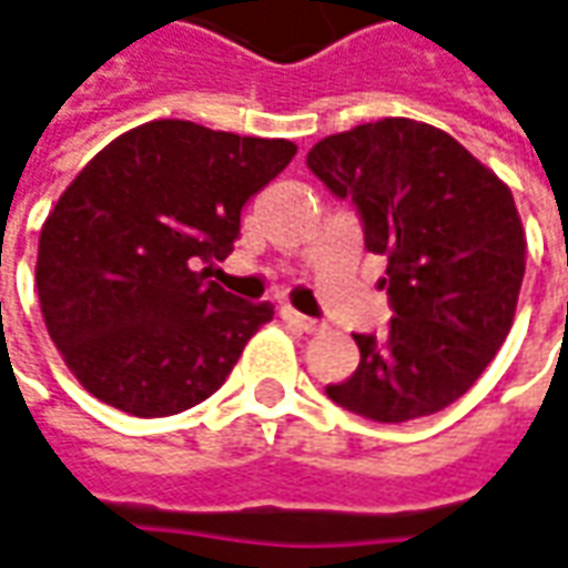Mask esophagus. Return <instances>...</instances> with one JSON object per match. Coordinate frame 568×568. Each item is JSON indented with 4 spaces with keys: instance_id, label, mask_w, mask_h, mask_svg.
<instances>
[{
    "instance_id": "1",
    "label": "esophagus",
    "mask_w": 568,
    "mask_h": 568,
    "mask_svg": "<svg viewBox=\"0 0 568 568\" xmlns=\"http://www.w3.org/2000/svg\"><path fill=\"white\" fill-rule=\"evenodd\" d=\"M283 316H285V320H288V323H292V326H298V329H304V333H314L316 326H320L314 316L298 314L295 307H283Z\"/></svg>"
}]
</instances>
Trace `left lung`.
<instances>
[{"mask_svg": "<svg viewBox=\"0 0 568 568\" xmlns=\"http://www.w3.org/2000/svg\"><path fill=\"white\" fill-rule=\"evenodd\" d=\"M354 204L366 252L388 257L392 323L354 335L361 364L326 395L376 423L438 414L466 395L510 333L526 276L513 192L445 130L407 118L361 123L307 152Z\"/></svg>", "mask_w": 568, "mask_h": 568, "instance_id": "left-lung-1", "label": "left lung"}]
</instances>
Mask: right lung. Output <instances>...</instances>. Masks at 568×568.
<instances>
[{
	"label": "right lung",
	"instance_id": "add662e5",
	"mask_svg": "<svg viewBox=\"0 0 568 568\" xmlns=\"http://www.w3.org/2000/svg\"><path fill=\"white\" fill-rule=\"evenodd\" d=\"M295 158L285 139L152 121L77 173L40 233L45 329L83 388L130 416L211 397L273 320L270 301L220 288L242 207Z\"/></svg>",
	"mask_w": 568,
	"mask_h": 568
}]
</instances>
